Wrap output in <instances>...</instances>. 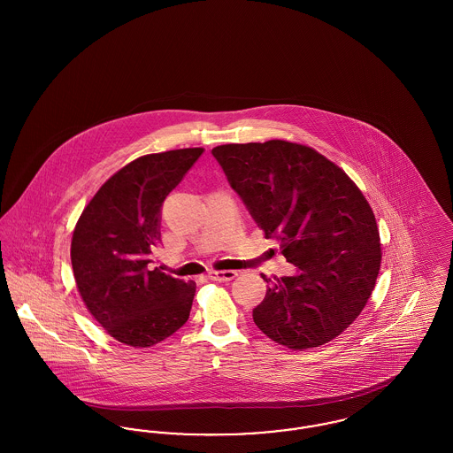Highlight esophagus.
Instances as JSON below:
<instances>
[{
  "instance_id": "34e87169",
  "label": "esophagus",
  "mask_w": 453,
  "mask_h": 453,
  "mask_svg": "<svg viewBox=\"0 0 453 453\" xmlns=\"http://www.w3.org/2000/svg\"><path fill=\"white\" fill-rule=\"evenodd\" d=\"M236 272L233 270H226V272H209V280L214 281H229L236 279Z\"/></svg>"
}]
</instances>
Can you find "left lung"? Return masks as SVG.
<instances>
[{
    "mask_svg": "<svg viewBox=\"0 0 453 453\" xmlns=\"http://www.w3.org/2000/svg\"><path fill=\"white\" fill-rule=\"evenodd\" d=\"M212 154L292 277H273L253 321L275 343L305 349L340 336L364 311L380 270V234L340 166L297 142L224 144Z\"/></svg>",
    "mask_w": 453,
    "mask_h": 453,
    "instance_id": "1",
    "label": "left lung"
}]
</instances>
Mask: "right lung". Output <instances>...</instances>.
<instances>
[{"mask_svg": "<svg viewBox=\"0 0 453 453\" xmlns=\"http://www.w3.org/2000/svg\"><path fill=\"white\" fill-rule=\"evenodd\" d=\"M202 148L141 156L100 187L76 222L71 263L89 314L111 338L150 348L187 323L195 281L150 270L161 205Z\"/></svg>", "mask_w": 453, "mask_h": 453, "instance_id": "right-lung-1", "label": "right lung"}]
</instances>
